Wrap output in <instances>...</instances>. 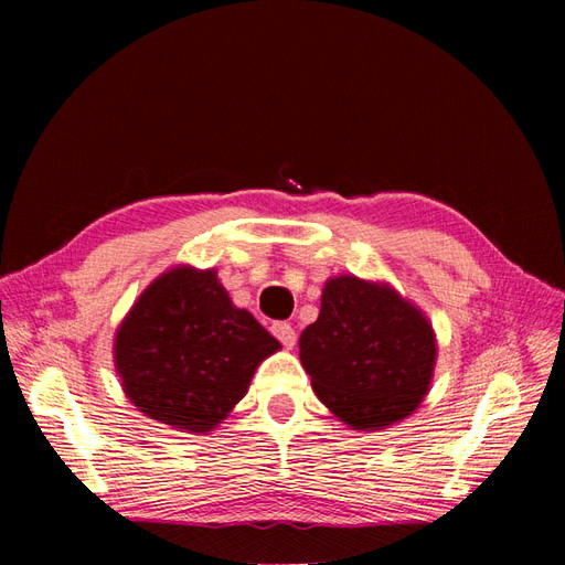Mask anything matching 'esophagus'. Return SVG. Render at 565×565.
I'll list each match as a JSON object with an SVG mask.
<instances>
[{"label": "esophagus", "mask_w": 565, "mask_h": 565, "mask_svg": "<svg viewBox=\"0 0 565 565\" xmlns=\"http://www.w3.org/2000/svg\"><path fill=\"white\" fill-rule=\"evenodd\" d=\"M270 332H273V337H276L280 344L285 347V349H292L295 344H297V332H295V328L289 322H273L270 324Z\"/></svg>", "instance_id": "esophagus-1"}]
</instances>
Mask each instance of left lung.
Masks as SVG:
<instances>
[{"instance_id":"obj_1","label":"left lung","mask_w":565,"mask_h":565,"mask_svg":"<svg viewBox=\"0 0 565 565\" xmlns=\"http://www.w3.org/2000/svg\"><path fill=\"white\" fill-rule=\"evenodd\" d=\"M436 334L386 282H324L318 320L299 337L316 396L353 429L377 431L413 415L429 391Z\"/></svg>"}]
</instances>
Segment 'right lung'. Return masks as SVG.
Returning <instances> with one entry per match:
<instances>
[{"instance_id": "add662e5", "label": "right lung", "mask_w": 565, "mask_h": 565, "mask_svg": "<svg viewBox=\"0 0 565 565\" xmlns=\"http://www.w3.org/2000/svg\"><path fill=\"white\" fill-rule=\"evenodd\" d=\"M278 349L249 311L235 309L216 270L177 266L146 287L117 328L115 367L143 415L207 434Z\"/></svg>"}]
</instances>
